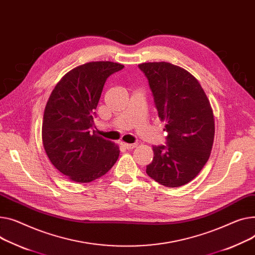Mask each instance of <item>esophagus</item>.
<instances>
[{
	"instance_id": "1",
	"label": "esophagus",
	"mask_w": 255,
	"mask_h": 255,
	"mask_svg": "<svg viewBox=\"0 0 255 255\" xmlns=\"http://www.w3.org/2000/svg\"><path fill=\"white\" fill-rule=\"evenodd\" d=\"M121 145L123 146V147H125V148H127V149H131V148H134V147H136L137 146V144L136 143H126V142H121Z\"/></svg>"
}]
</instances>
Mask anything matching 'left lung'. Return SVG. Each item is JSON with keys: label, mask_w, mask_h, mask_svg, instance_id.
Instances as JSON below:
<instances>
[{"label": "left lung", "mask_w": 255, "mask_h": 255, "mask_svg": "<svg viewBox=\"0 0 255 255\" xmlns=\"http://www.w3.org/2000/svg\"><path fill=\"white\" fill-rule=\"evenodd\" d=\"M148 80L158 116L168 132L167 145L152 146L146 174L168 188L193 180L207 163L214 140V116L198 80L172 63L138 64Z\"/></svg>", "instance_id": "8db88e82"}]
</instances>
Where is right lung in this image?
<instances>
[{"mask_svg": "<svg viewBox=\"0 0 255 255\" xmlns=\"http://www.w3.org/2000/svg\"><path fill=\"white\" fill-rule=\"evenodd\" d=\"M123 64L91 61L66 73L44 111L42 139L50 162L75 182L105 175L119 158V146L96 134L94 115L107 79Z\"/></svg>", "mask_w": 255, "mask_h": 255, "instance_id": "obj_1", "label": "right lung"}]
</instances>
